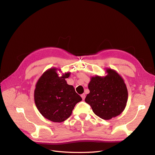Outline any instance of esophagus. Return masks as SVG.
Wrapping results in <instances>:
<instances>
[{"mask_svg": "<svg viewBox=\"0 0 155 155\" xmlns=\"http://www.w3.org/2000/svg\"><path fill=\"white\" fill-rule=\"evenodd\" d=\"M81 97H82V100H84L85 99V94L84 93V94H81Z\"/></svg>", "mask_w": 155, "mask_h": 155, "instance_id": "obj_1", "label": "esophagus"}]
</instances>
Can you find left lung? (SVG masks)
I'll use <instances>...</instances> for the list:
<instances>
[{"label": "left lung", "mask_w": 155, "mask_h": 155, "mask_svg": "<svg viewBox=\"0 0 155 155\" xmlns=\"http://www.w3.org/2000/svg\"><path fill=\"white\" fill-rule=\"evenodd\" d=\"M107 75L91 77L90 93L85 101L100 118L108 120L121 114L127 105L128 90L123 78L114 70L107 68Z\"/></svg>", "instance_id": "1"}]
</instances>
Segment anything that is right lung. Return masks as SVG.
<instances>
[{
	"label": "right lung",
	"instance_id": "right-lung-1",
	"mask_svg": "<svg viewBox=\"0 0 155 155\" xmlns=\"http://www.w3.org/2000/svg\"><path fill=\"white\" fill-rule=\"evenodd\" d=\"M57 71V68H52L43 73L36 84L34 96L38 110L44 117L61 123L71 115L74 106L82 98L73 85L66 81L71 73H62L59 77Z\"/></svg>",
	"mask_w": 155,
	"mask_h": 155
}]
</instances>
